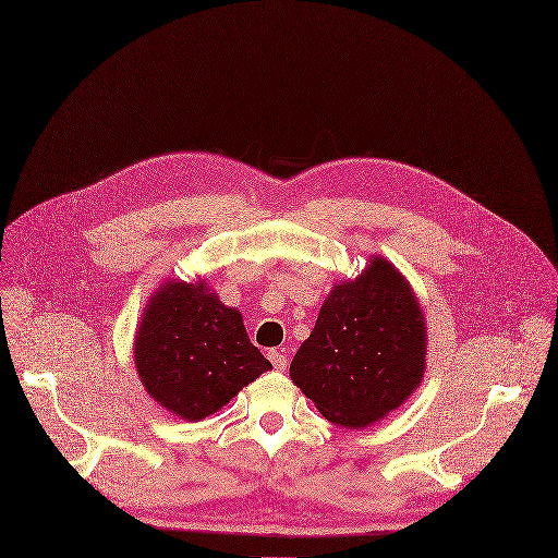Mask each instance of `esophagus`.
Returning a JSON list of instances; mask_svg holds the SVG:
<instances>
[{
    "label": "esophagus",
    "mask_w": 558,
    "mask_h": 558,
    "mask_svg": "<svg viewBox=\"0 0 558 558\" xmlns=\"http://www.w3.org/2000/svg\"><path fill=\"white\" fill-rule=\"evenodd\" d=\"M267 356H269V361L274 363V367L278 369V373H282V369H284L287 363H289V361H287V354L280 352V350H269Z\"/></svg>",
    "instance_id": "obj_1"
}]
</instances>
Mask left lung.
Here are the masks:
<instances>
[{
	"label": "left lung",
	"instance_id": "left-lung-1",
	"mask_svg": "<svg viewBox=\"0 0 558 558\" xmlns=\"http://www.w3.org/2000/svg\"><path fill=\"white\" fill-rule=\"evenodd\" d=\"M425 356L427 322L410 280L369 256L354 280L335 282L289 377L326 421L363 429L418 390Z\"/></svg>",
	"mask_w": 558,
	"mask_h": 558
}]
</instances>
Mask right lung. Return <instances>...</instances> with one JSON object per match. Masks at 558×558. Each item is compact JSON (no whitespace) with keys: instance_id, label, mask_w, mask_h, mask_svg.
I'll return each mask as SVG.
<instances>
[{"instance_id":"add662e5","label":"right lung","mask_w":558,"mask_h":558,"mask_svg":"<svg viewBox=\"0 0 558 558\" xmlns=\"http://www.w3.org/2000/svg\"><path fill=\"white\" fill-rule=\"evenodd\" d=\"M133 361L148 397L189 423L213 416L271 369L241 311L226 306L204 278H166L153 291L135 328Z\"/></svg>"}]
</instances>
